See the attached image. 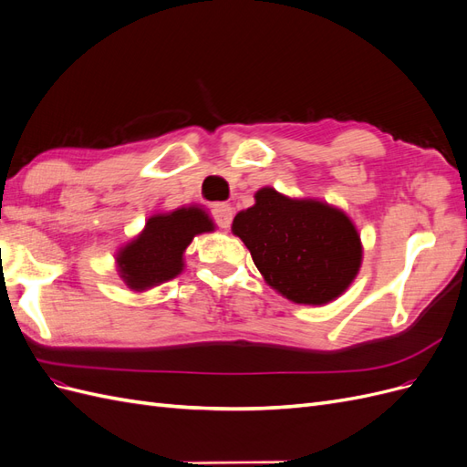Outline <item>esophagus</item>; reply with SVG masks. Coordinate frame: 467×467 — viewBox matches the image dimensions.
I'll return each instance as SVG.
<instances>
[{
    "label": "esophagus",
    "mask_w": 467,
    "mask_h": 467,
    "mask_svg": "<svg viewBox=\"0 0 467 467\" xmlns=\"http://www.w3.org/2000/svg\"><path fill=\"white\" fill-rule=\"evenodd\" d=\"M212 216H214V222L220 225L222 230H228L232 225V220H234V208L225 202L214 204V208H212Z\"/></svg>",
    "instance_id": "esophagus-1"
}]
</instances>
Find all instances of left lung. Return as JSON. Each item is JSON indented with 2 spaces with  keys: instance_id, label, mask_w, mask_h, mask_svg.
<instances>
[{
  "instance_id": "1",
  "label": "left lung",
  "mask_w": 467,
  "mask_h": 467,
  "mask_svg": "<svg viewBox=\"0 0 467 467\" xmlns=\"http://www.w3.org/2000/svg\"><path fill=\"white\" fill-rule=\"evenodd\" d=\"M232 232L251 251L266 285L296 304L323 306L358 275L362 244L343 210L314 199H288L271 187L234 218Z\"/></svg>"
}]
</instances>
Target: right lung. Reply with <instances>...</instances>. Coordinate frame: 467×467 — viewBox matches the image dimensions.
Returning a JSON list of instances; mask_svg holds the SVG:
<instances>
[{"label":"right lung","instance_id":"add662e5","mask_svg":"<svg viewBox=\"0 0 467 467\" xmlns=\"http://www.w3.org/2000/svg\"><path fill=\"white\" fill-rule=\"evenodd\" d=\"M204 232H214V222L199 206H182L151 216L142 234L119 251L120 278L136 292L175 278L185 266L182 253L194 235Z\"/></svg>","mask_w":467,"mask_h":467}]
</instances>
